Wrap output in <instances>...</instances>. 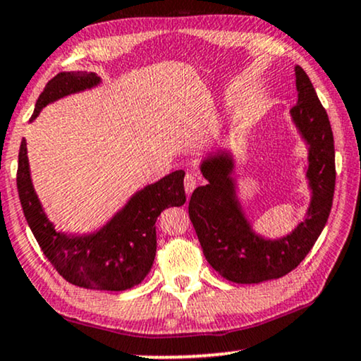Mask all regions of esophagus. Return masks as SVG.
I'll return each instance as SVG.
<instances>
[{"instance_id": "obj_1", "label": "esophagus", "mask_w": 361, "mask_h": 361, "mask_svg": "<svg viewBox=\"0 0 361 361\" xmlns=\"http://www.w3.org/2000/svg\"><path fill=\"white\" fill-rule=\"evenodd\" d=\"M183 185H185L186 195L190 196L191 193H193V190L196 188V185H198V180H196V175H193V173H188V175L185 176Z\"/></svg>"}]
</instances>
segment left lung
Instances as JSON below:
<instances>
[{
  "label": "left lung",
  "instance_id": "left-lung-1",
  "mask_svg": "<svg viewBox=\"0 0 361 361\" xmlns=\"http://www.w3.org/2000/svg\"><path fill=\"white\" fill-rule=\"evenodd\" d=\"M298 102L291 120L308 145V186L312 190L307 218L290 235L263 238L246 220L235 190L231 153L218 152L203 159L208 185L190 198L188 213L207 262L223 278L252 285L285 276L303 262L326 225L335 193V143L330 120L302 66H295Z\"/></svg>",
  "mask_w": 361,
  "mask_h": 361
}]
</instances>
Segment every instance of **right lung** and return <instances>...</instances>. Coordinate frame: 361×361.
I'll list each match as a JSON object with an SVG mask.
<instances>
[{
  "label": "right lung",
  "instance_id": "1",
  "mask_svg": "<svg viewBox=\"0 0 361 361\" xmlns=\"http://www.w3.org/2000/svg\"><path fill=\"white\" fill-rule=\"evenodd\" d=\"M97 73L63 71L48 81L36 102L33 121L47 104L99 85ZM185 171L178 170L136 191L103 228L90 235L54 230L31 183L26 141L18 154L16 185L26 221L44 257L71 285L90 290L125 291L145 280L157 255V218L168 207L186 202Z\"/></svg>",
  "mask_w": 361,
  "mask_h": 361
}]
</instances>
